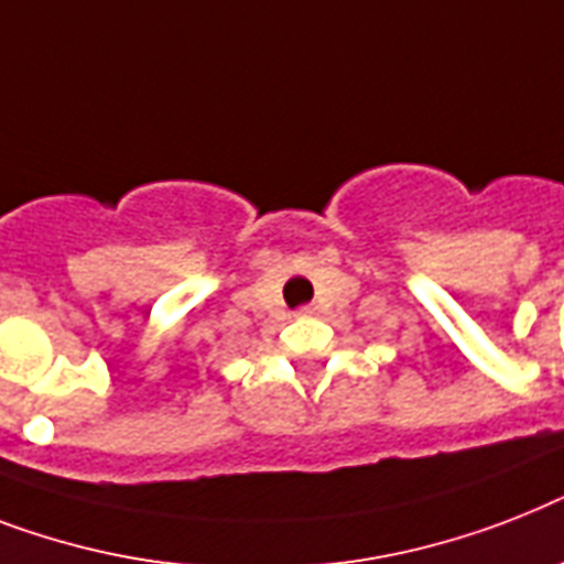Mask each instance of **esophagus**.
<instances>
[{"label": "esophagus", "instance_id": "1", "mask_svg": "<svg viewBox=\"0 0 564 564\" xmlns=\"http://www.w3.org/2000/svg\"><path fill=\"white\" fill-rule=\"evenodd\" d=\"M303 314H314V308H311V305H305V308H303Z\"/></svg>", "mask_w": 564, "mask_h": 564}]
</instances>
